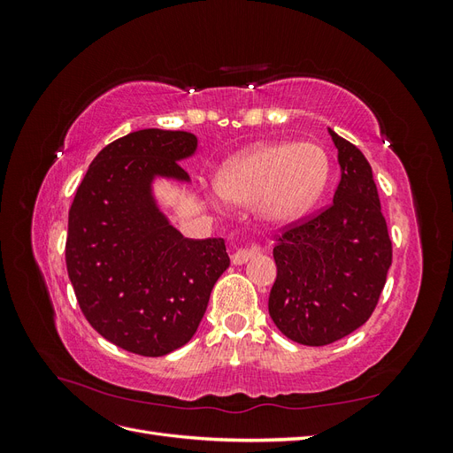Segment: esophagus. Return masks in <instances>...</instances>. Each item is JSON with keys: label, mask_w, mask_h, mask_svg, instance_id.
Here are the masks:
<instances>
[{"label": "esophagus", "mask_w": 453, "mask_h": 453, "mask_svg": "<svg viewBox=\"0 0 453 453\" xmlns=\"http://www.w3.org/2000/svg\"><path fill=\"white\" fill-rule=\"evenodd\" d=\"M258 253H265V245H260V243L245 245V248H238L234 253H232V263L243 265V263H248L250 258H253V255H258Z\"/></svg>", "instance_id": "obj_1"}]
</instances>
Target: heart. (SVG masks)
Segmentation results:
<instances>
[{"mask_svg": "<svg viewBox=\"0 0 453 453\" xmlns=\"http://www.w3.org/2000/svg\"><path fill=\"white\" fill-rule=\"evenodd\" d=\"M328 180L326 153L315 143L258 147L232 162L217 188L228 202L251 203L270 221H293L323 195Z\"/></svg>", "mask_w": 453, "mask_h": 453, "instance_id": "heart-1", "label": "heart"}]
</instances>
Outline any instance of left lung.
Wrapping results in <instances>:
<instances>
[{
  "label": "left lung",
  "instance_id": "left-lung-1",
  "mask_svg": "<svg viewBox=\"0 0 453 453\" xmlns=\"http://www.w3.org/2000/svg\"><path fill=\"white\" fill-rule=\"evenodd\" d=\"M328 132L340 164L333 202L283 226L273 248L270 318L304 346L333 344L365 325L393 258L372 168L357 147Z\"/></svg>",
  "mask_w": 453,
  "mask_h": 453
}]
</instances>
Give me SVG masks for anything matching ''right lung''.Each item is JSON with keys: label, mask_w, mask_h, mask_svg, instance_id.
I'll use <instances>...</instances> for the list:
<instances>
[{"label": "right lung", "mask_w": 453, "mask_h": 453, "mask_svg": "<svg viewBox=\"0 0 453 453\" xmlns=\"http://www.w3.org/2000/svg\"><path fill=\"white\" fill-rule=\"evenodd\" d=\"M196 135L138 130L105 145L67 219L65 266L81 311L111 344L160 357L193 338L228 268L223 238H183L150 196L155 175L188 180Z\"/></svg>", "instance_id": "add662e5"}]
</instances>
